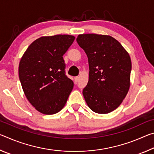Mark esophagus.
I'll use <instances>...</instances> for the list:
<instances>
[{
  "label": "esophagus",
  "instance_id": "esophagus-1",
  "mask_svg": "<svg viewBox=\"0 0 154 154\" xmlns=\"http://www.w3.org/2000/svg\"><path fill=\"white\" fill-rule=\"evenodd\" d=\"M78 80H79V77H75V83L76 84L77 82H78Z\"/></svg>",
  "mask_w": 154,
  "mask_h": 154
}]
</instances>
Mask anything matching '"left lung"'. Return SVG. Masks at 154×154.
I'll return each instance as SVG.
<instances>
[{"label":"left lung","instance_id":"left-lung-1","mask_svg":"<svg viewBox=\"0 0 154 154\" xmlns=\"http://www.w3.org/2000/svg\"><path fill=\"white\" fill-rule=\"evenodd\" d=\"M77 42L89 63V81L83 90L85 102L95 113H110L121 105L129 90L132 69L129 54L109 35H79Z\"/></svg>","mask_w":154,"mask_h":154}]
</instances>
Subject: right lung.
<instances>
[{
  "mask_svg": "<svg viewBox=\"0 0 154 154\" xmlns=\"http://www.w3.org/2000/svg\"><path fill=\"white\" fill-rule=\"evenodd\" d=\"M75 36H41L30 44L19 64V78L26 97L40 113H58L66 104L74 83L65 74L63 55Z\"/></svg>",
  "mask_w": 154,
  "mask_h": 154,
  "instance_id": "add662e5",
  "label": "right lung"
}]
</instances>
